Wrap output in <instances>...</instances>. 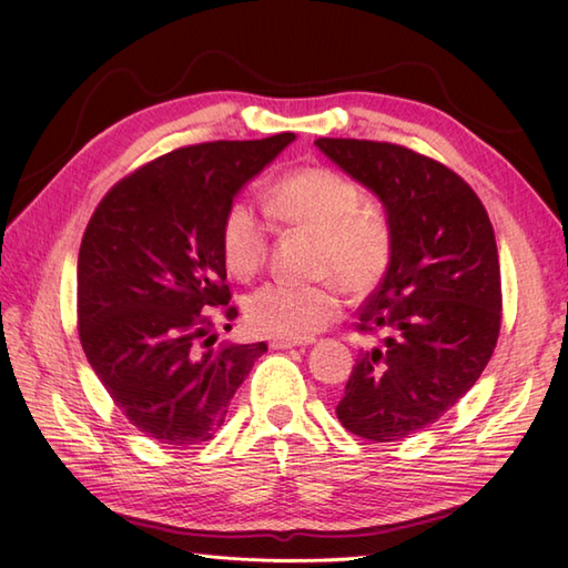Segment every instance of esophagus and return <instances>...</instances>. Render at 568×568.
I'll use <instances>...</instances> for the list:
<instances>
[{
    "label": "esophagus",
    "instance_id": "obj_1",
    "mask_svg": "<svg viewBox=\"0 0 568 568\" xmlns=\"http://www.w3.org/2000/svg\"><path fill=\"white\" fill-rule=\"evenodd\" d=\"M310 342H300V339H271L273 348H295V346H307Z\"/></svg>",
    "mask_w": 568,
    "mask_h": 568
}]
</instances>
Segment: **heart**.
<instances>
[{
  "instance_id": "obj_1",
  "label": "heart",
  "mask_w": 568,
  "mask_h": 568,
  "mask_svg": "<svg viewBox=\"0 0 568 568\" xmlns=\"http://www.w3.org/2000/svg\"><path fill=\"white\" fill-rule=\"evenodd\" d=\"M268 212L295 232L312 234V273L327 275L312 285L271 283L246 300V320L256 332L281 339H310L339 312V287L364 297L390 268L395 236L381 210L364 204L352 178L324 165H303L268 185ZM226 271L251 281L268 256V226L246 200L229 204L220 224ZM334 276L333 282L328 281Z\"/></svg>"
}]
</instances>
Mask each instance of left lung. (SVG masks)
I'll list each match as a JSON object with an SVG mask.
<instances>
[{"label":"left lung","mask_w":568,"mask_h":568,"mask_svg":"<svg viewBox=\"0 0 568 568\" xmlns=\"http://www.w3.org/2000/svg\"><path fill=\"white\" fill-rule=\"evenodd\" d=\"M315 146L376 192L395 251L358 310V352L342 425L371 442L429 427L474 388L500 334V263L484 202L452 168L388 141L317 139Z\"/></svg>","instance_id":"obj_1"}]
</instances>
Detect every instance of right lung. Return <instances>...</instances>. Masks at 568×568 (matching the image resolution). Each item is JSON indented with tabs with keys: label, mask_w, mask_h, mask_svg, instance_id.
I'll list each match as a JSON object with an SVG mask.
<instances>
[{
	"label": "right lung",
	"mask_w": 568,
	"mask_h": 568,
	"mask_svg": "<svg viewBox=\"0 0 568 568\" xmlns=\"http://www.w3.org/2000/svg\"><path fill=\"white\" fill-rule=\"evenodd\" d=\"M295 134L207 141L161 155L106 192L78 256V334L122 415L173 449L222 427L258 344L214 348V315L229 303L220 224L244 183ZM229 327V324H226Z\"/></svg>",
	"instance_id": "right-lung-1"
}]
</instances>
